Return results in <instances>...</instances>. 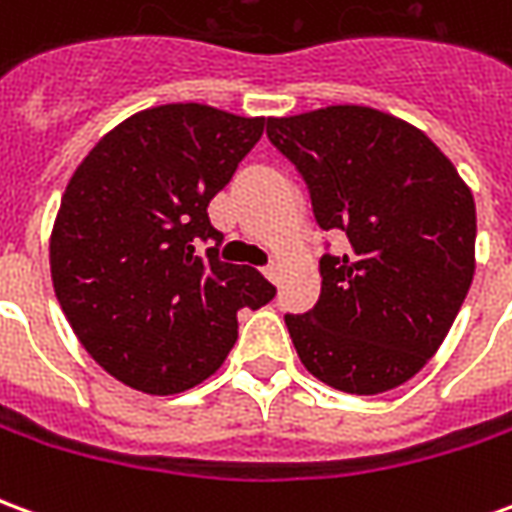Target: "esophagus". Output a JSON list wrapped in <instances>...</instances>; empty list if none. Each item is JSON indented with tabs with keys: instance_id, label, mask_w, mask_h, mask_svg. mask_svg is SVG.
Masks as SVG:
<instances>
[{
	"instance_id": "1",
	"label": "esophagus",
	"mask_w": 512,
	"mask_h": 512,
	"mask_svg": "<svg viewBox=\"0 0 512 512\" xmlns=\"http://www.w3.org/2000/svg\"><path fill=\"white\" fill-rule=\"evenodd\" d=\"M263 274H266L274 285H279V279H282V263H271V266L263 268Z\"/></svg>"
}]
</instances>
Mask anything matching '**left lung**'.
I'll use <instances>...</instances> for the list:
<instances>
[{
	"instance_id": "8db88e82",
	"label": "left lung",
	"mask_w": 512,
	"mask_h": 512,
	"mask_svg": "<svg viewBox=\"0 0 512 512\" xmlns=\"http://www.w3.org/2000/svg\"><path fill=\"white\" fill-rule=\"evenodd\" d=\"M268 139L307 180L318 224L348 238L321 257L318 304L285 315L301 365L348 395L406 384L472 285V189L425 131L373 106L268 117Z\"/></svg>"
}]
</instances>
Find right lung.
Segmentation results:
<instances>
[{
  "mask_svg": "<svg viewBox=\"0 0 512 512\" xmlns=\"http://www.w3.org/2000/svg\"><path fill=\"white\" fill-rule=\"evenodd\" d=\"M263 128L216 106H153L101 136L68 180L49 241L54 293L84 351L131 389L202 384L238 340V310L274 299L257 268L194 252L222 241L208 202Z\"/></svg>",
  "mask_w": 512,
  "mask_h": 512,
  "instance_id": "add662e5",
  "label": "right lung"
}]
</instances>
